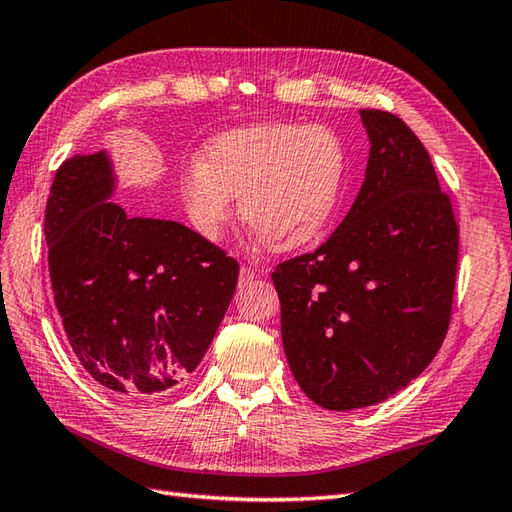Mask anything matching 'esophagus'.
<instances>
[{
    "label": "esophagus",
    "instance_id": "esophagus-1",
    "mask_svg": "<svg viewBox=\"0 0 512 512\" xmlns=\"http://www.w3.org/2000/svg\"><path fill=\"white\" fill-rule=\"evenodd\" d=\"M256 278H258V271L254 267L243 265L241 271H238V280H241V285H249V282H254Z\"/></svg>",
    "mask_w": 512,
    "mask_h": 512
}]
</instances>
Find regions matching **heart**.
I'll return each instance as SVG.
<instances>
[{"instance_id": "1", "label": "heart", "mask_w": 512, "mask_h": 512, "mask_svg": "<svg viewBox=\"0 0 512 512\" xmlns=\"http://www.w3.org/2000/svg\"><path fill=\"white\" fill-rule=\"evenodd\" d=\"M348 153L324 124L265 122L227 131L179 177L186 219L203 241H219L234 201L247 227L274 252H293L331 225Z\"/></svg>"}]
</instances>
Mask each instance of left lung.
<instances>
[{"mask_svg":"<svg viewBox=\"0 0 512 512\" xmlns=\"http://www.w3.org/2000/svg\"><path fill=\"white\" fill-rule=\"evenodd\" d=\"M370 155L346 219L276 267L282 346L302 392L348 412L407 388L445 342L458 223L414 131L361 109Z\"/></svg>","mask_w":512,"mask_h":512,"instance_id":"obj_1","label":"left lung"}]
</instances>
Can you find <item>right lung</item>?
I'll use <instances>...</instances> for the list:
<instances>
[{
    "instance_id": "obj_1",
    "label": "right lung",
    "mask_w": 512,
    "mask_h": 512,
    "mask_svg": "<svg viewBox=\"0 0 512 512\" xmlns=\"http://www.w3.org/2000/svg\"><path fill=\"white\" fill-rule=\"evenodd\" d=\"M109 155H74L45 206L54 302L76 359L102 388L149 399L195 370L223 320L238 263L177 221L109 201Z\"/></svg>"
}]
</instances>
